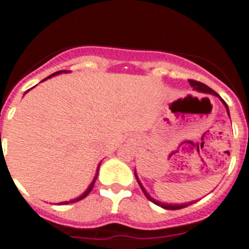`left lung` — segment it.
I'll list each match as a JSON object with an SVG mask.
<instances>
[{
	"label": "left lung",
	"instance_id": "obj_1",
	"mask_svg": "<svg viewBox=\"0 0 249 249\" xmlns=\"http://www.w3.org/2000/svg\"><path fill=\"white\" fill-rule=\"evenodd\" d=\"M189 83H190V86L193 87V88L196 89V90H199V92L209 93V94H214V95H216V97H219V94H218V93L214 92L213 89L209 88V87L205 86V84H203V83L197 82V80H191V79L189 80ZM220 101H222V102H223V104H224V106H226L227 112H228V114H229V109H228V106H227V103H226V102H224V101H223L222 98H220ZM135 176H136V179H137V181H139L140 186H141V189H142V191H143V194H145V196L147 197L148 200L152 201V203L156 204V205H159V207L163 208V209L178 210V209H182V208L189 207V205H191V204H193V203H186V204H165V203H161V201L155 200V199H152V197H151L150 195L147 194V191H146V190H145V188H143V186H142V184H141V182H140V180H139V178H137V175H136V173H135ZM194 203H195V201H194Z\"/></svg>",
	"mask_w": 249,
	"mask_h": 249
}]
</instances>
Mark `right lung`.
Segmentation results:
<instances>
[{
	"label": "right lung",
	"mask_w": 249,
	"mask_h": 249,
	"mask_svg": "<svg viewBox=\"0 0 249 249\" xmlns=\"http://www.w3.org/2000/svg\"><path fill=\"white\" fill-rule=\"evenodd\" d=\"M65 73V70H60V71H56V73H54V74H52V75H49L48 78H52V76H54V75H58V74H60V73ZM48 78H45V79L44 80H46L48 79ZM44 80H42V82H44ZM30 90V89H29ZM29 90H27V92H29ZM98 169H99V166H98ZM97 176H98V170H97V175L94 176V179H93V181H92V184H90V185L88 186V189H87L86 191H84V193H83L82 195H80L79 197H75V199H73V200H70V201H64V203H61V204H69V203H75V201H79V200H82V199H84V197L87 196V195L89 194V193H90V191H92V189H93V186H94V182H95V180H97Z\"/></svg>",
	"instance_id": "add662e5"
}]
</instances>
